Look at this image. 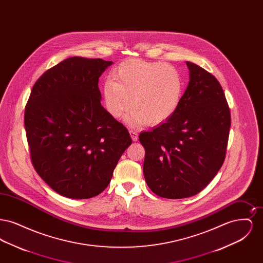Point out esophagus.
Returning a JSON list of instances; mask_svg holds the SVG:
<instances>
[{
    "label": "esophagus",
    "mask_w": 263,
    "mask_h": 263,
    "mask_svg": "<svg viewBox=\"0 0 263 263\" xmlns=\"http://www.w3.org/2000/svg\"><path fill=\"white\" fill-rule=\"evenodd\" d=\"M129 133H130V135H131V138H132V140H133V141H137L138 133L136 130H134V129H130V130H129Z\"/></svg>",
    "instance_id": "1"
}]
</instances>
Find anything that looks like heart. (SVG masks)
<instances>
[{
  "label": "heart",
  "instance_id": "1",
  "mask_svg": "<svg viewBox=\"0 0 263 263\" xmlns=\"http://www.w3.org/2000/svg\"><path fill=\"white\" fill-rule=\"evenodd\" d=\"M183 88L182 76L174 66L128 59L114 68L111 80L103 84L102 97L114 118L124 116L132 105L127 117L129 124L158 126L176 112Z\"/></svg>",
  "mask_w": 263,
  "mask_h": 263
}]
</instances>
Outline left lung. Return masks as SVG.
<instances>
[{
  "instance_id": "1",
  "label": "left lung",
  "mask_w": 263,
  "mask_h": 263,
  "mask_svg": "<svg viewBox=\"0 0 263 263\" xmlns=\"http://www.w3.org/2000/svg\"><path fill=\"white\" fill-rule=\"evenodd\" d=\"M190 80L176 112L139 141L143 173L160 197L181 199L206 187L225 161L231 112L224 90L209 72L186 62Z\"/></svg>"
}]
</instances>
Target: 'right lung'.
<instances>
[{
    "mask_svg": "<svg viewBox=\"0 0 263 263\" xmlns=\"http://www.w3.org/2000/svg\"><path fill=\"white\" fill-rule=\"evenodd\" d=\"M111 64L68 58L39 77L26 102L32 165L65 197L87 199L101 193L132 143L125 126L100 103L99 78Z\"/></svg>",
    "mask_w": 263,
    "mask_h": 263,
    "instance_id": "right-lung-1",
    "label": "right lung"
}]
</instances>
